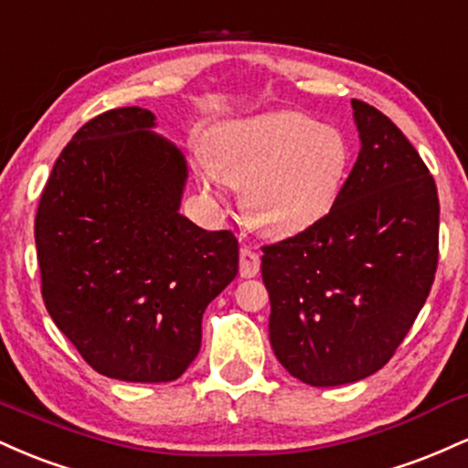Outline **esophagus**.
<instances>
[{"instance_id": "1", "label": "esophagus", "mask_w": 468, "mask_h": 468, "mask_svg": "<svg viewBox=\"0 0 468 468\" xmlns=\"http://www.w3.org/2000/svg\"><path fill=\"white\" fill-rule=\"evenodd\" d=\"M260 266H261L260 255H257L252 249H249V246H244V249L239 250V275L241 277H257Z\"/></svg>"}]
</instances>
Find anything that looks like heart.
I'll return each instance as SVG.
<instances>
[{"mask_svg": "<svg viewBox=\"0 0 468 468\" xmlns=\"http://www.w3.org/2000/svg\"><path fill=\"white\" fill-rule=\"evenodd\" d=\"M350 163L338 127L282 110L218 125L196 160V178L213 197L239 186L246 218L271 238H288L330 213Z\"/></svg>", "mask_w": 468, "mask_h": 468, "instance_id": "1", "label": "heart"}]
</instances>
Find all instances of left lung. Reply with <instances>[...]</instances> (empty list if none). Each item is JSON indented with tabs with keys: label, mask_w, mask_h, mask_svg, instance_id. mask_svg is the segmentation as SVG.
<instances>
[{
	"label": "left lung",
	"mask_w": 468,
	"mask_h": 468,
	"mask_svg": "<svg viewBox=\"0 0 468 468\" xmlns=\"http://www.w3.org/2000/svg\"><path fill=\"white\" fill-rule=\"evenodd\" d=\"M361 152L335 207L264 246L271 346L313 388L356 383L394 356L438 266L440 204L427 165L394 122L352 101Z\"/></svg>",
	"instance_id": "1"
}]
</instances>
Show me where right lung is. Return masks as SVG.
Returning <instances> with one entry per match:
<instances>
[{
  "label": "right lung",
  "instance_id": "right-lung-1",
  "mask_svg": "<svg viewBox=\"0 0 468 468\" xmlns=\"http://www.w3.org/2000/svg\"><path fill=\"white\" fill-rule=\"evenodd\" d=\"M155 116L92 118L57 158L35 218L41 294L58 330L99 374L169 383L200 352L202 314L238 275L230 230L180 213L185 154Z\"/></svg>",
  "mask_w": 468,
  "mask_h": 468
}]
</instances>
